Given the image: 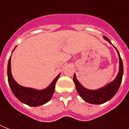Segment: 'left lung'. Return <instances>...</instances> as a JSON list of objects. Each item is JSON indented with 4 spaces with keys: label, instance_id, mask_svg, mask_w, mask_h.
<instances>
[{
    "label": "left lung",
    "instance_id": "obj_1",
    "mask_svg": "<svg viewBox=\"0 0 129 129\" xmlns=\"http://www.w3.org/2000/svg\"><path fill=\"white\" fill-rule=\"evenodd\" d=\"M104 38L106 41H108V43L112 44L110 39L108 38L105 36H104ZM114 48L116 49V51L118 53V57H119V72H118V75L116 77V78L112 82L108 84L104 87L98 89V90H88V89L85 88L79 82L78 80L76 79V74H74V75L73 80L74 82L76 88L79 95L81 96V98H82L83 100L90 104H100L110 100L116 94L118 88L120 87V84L122 82V75H123V63H122V59L120 57V54H119V52L117 50V49L115 47H114Z\"/></svg>",
    "mask_w": 129,
    "mask_h": 129
}]
</instances>
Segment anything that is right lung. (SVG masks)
Returning a JSON list of instances; mask_svg holds the SVG:
<instances>
[{
    "label": "right lung",
    "mask_w": 129,
    "mask_h": 129,
    "mask_svg": "<svg viewBox=\"0 0 129 129\" xmlns=\"http://www.w3.org/2000/svg\"><path fill=\"white\" fill-rule=\"evenodd\" d=\"M15 49H13V51L15 50ZM11 57H10L9 59L7 68L8 82L11 90L14 95L16 96V98L21 102L30 106H41L49 101L54 93L55 84L60 76V74L57 75V76L53 80L51 84L45 89L38 90L33 88H26L19 85L13 79L11 74Z\"/></svg>",
    "instance_id": "right-lung-1"
}]
</instances>
